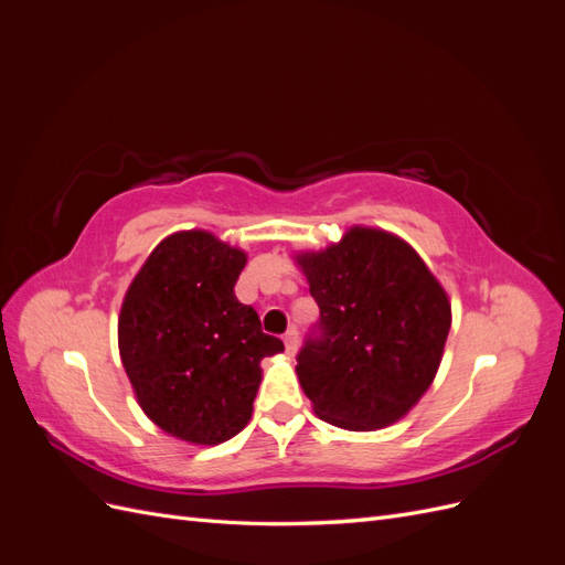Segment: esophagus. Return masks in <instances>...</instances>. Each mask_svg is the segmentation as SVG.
<instances>
[{
    "instance_id": "1",
    "label": "esophagus",
    "mask_w": 565,
    "mask_h": 565,
    "mask_svg": "<svg viewBox=\"0 0 565 565\" xmlns=\"http://www.w3.org/2000/svg\"><path fill=\"white\" fill-rule=\"evenodd\" d=\"M285 351L289 353V355H295L297 353V349H299V337H297V330L295 328H289L287 332H285Z\"/></svg>"
}]
</instances>
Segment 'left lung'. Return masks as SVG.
Instances as JSON below:
<instances>
[{
  "mask_svg": "<svg viewBox=\"0 0 565 565\" xmlns=\"http://www.w3.org/2000/svg\"><path fill=\"white\" fill-rule=\"evenodd\" d=\"M297 266L320 309L297 355L316 415L347 431L403 419L431 386L452 311L446 289L398 235L353 226Z\"/></svg>",
  "mask_w": 565,
  "mask_h": 565,
  "instance_id": "8db88e82",
  "label": "left lung"
}]
</instances>
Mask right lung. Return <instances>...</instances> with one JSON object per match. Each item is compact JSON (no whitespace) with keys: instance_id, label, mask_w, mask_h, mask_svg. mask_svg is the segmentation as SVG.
Here are the masks:
<instances>
[{"instance_id":"1","label":"right lung","mask_w":565,"mask_h":565,"mask_svg":"<svg viewBox=\"0 0 565 565\" xmlns=\"http://www.w3.org/2000/svg\"><path fill=\"white\" fill-rule=\"evenodd\" d=\"M247 254L207 231L167 235L131 280L117 320L119 358L141 409L195 446L241 434L262 361L285 351L233 287Z\"/></svg>"}]
</instances>
